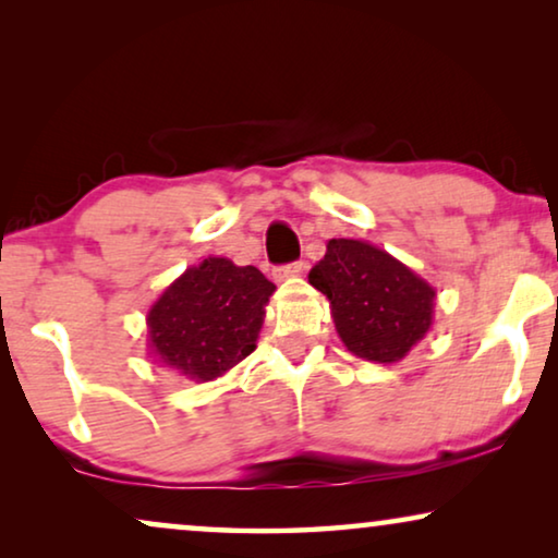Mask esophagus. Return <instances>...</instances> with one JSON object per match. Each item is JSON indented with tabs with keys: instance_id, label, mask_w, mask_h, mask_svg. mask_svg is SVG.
Here are the masks:
<instances>
[{
	"instance_id": "obj_1",
	"label": "esophagus",
	"mask_w": 558,
	"mask_h": 558,
	"mask_svg": "<svg viewBox=\"0 0 558 558\" xmlns=\"http://www.w3.org/2000/svg\"><path fill=\"white\" fill-rule=\"evenodd\" d=\"M304 271V262H292V264H284V266H279L277 271V277L279 279H289V277H300V274Z\"/></svg>"
}]
</instances>
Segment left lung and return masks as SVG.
Segmentation results:
<instances>
[{
    "label": "left lung",
    "instance_id": "1",
    "mask_svg": "<svg viewBox=\"0 0 558 558\" xmlns=\"http://www.w3.org/2000/svg\"><path fill=\"white\" fill-rule=\"evenodd\" d=\"M310 284L330 300L335 330L345 348L365 361H401L432 327L437 292L373 243L327 241Z\"/></svg>",
    "mask_w": 558,
    "mask_h": 558
}]
</instances>
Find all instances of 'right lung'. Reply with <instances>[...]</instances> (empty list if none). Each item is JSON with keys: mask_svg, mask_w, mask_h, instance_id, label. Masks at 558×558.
<instances>
[{"mask_svg": "<svg viewBox=\"0 0 558 558\" xmlns=\"http://www.w3.org/2000/svg\"><path fill=\"white\" fill-rule=\"evenodd\" d=\"M274 289L256 266L208 256L190 266L151 304V353L197 384L223 376L254 353Z\"/></svg>", "mask_w": 558, "mask_h": 558, "instance_id": "obj_1", "label": "right lung"}]
</instances>
